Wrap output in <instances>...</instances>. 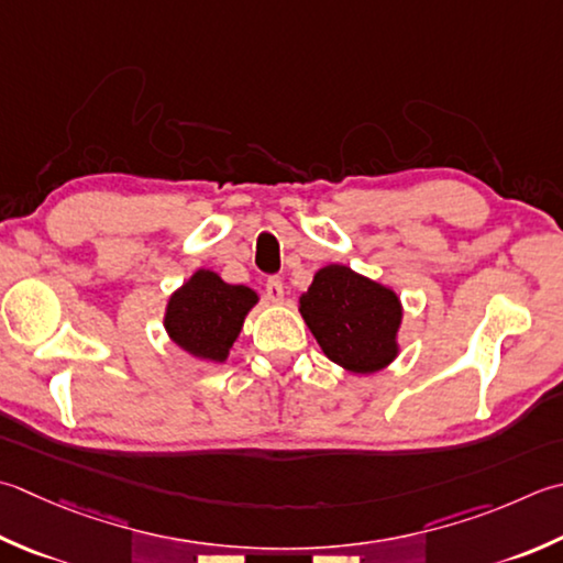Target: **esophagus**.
Wrapping results in <instances>:
<instances>
[{"mask_svg":"<svg viewBox=\"0 0 563 563\" xmlns=\"http://www.w3.org/2000/svg\"><path fill=\"white\" fill-rule=\"evenodd\" d=\"M266 295H268V300H273V302H283V295H285L283 280L280 278H268L266 280Z\"/></svg>","mask_w":563,"mask_h":563,"instance_id":"esophagus-1","label":"esophagus"}]
</instances>
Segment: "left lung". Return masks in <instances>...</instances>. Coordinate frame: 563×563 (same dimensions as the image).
Instances as JSON below:
<instances>
[{
	"instance_id": "left-lung-1",
	"label": "left lung",
	"mask_w": 563,
	"mask_h": 563,
	"mask_svg": "<svg viewBox=\"0 0 563 563\" xmlns=\"http://www.w3.org/2000/svg\"><path fill=\"white\" fill-rule=\"evenodd\" d=\"M300 314L329 361L376 373L398 356L400 297L346 266H324L300 297Z\"/></svg>"
}]
</instances>
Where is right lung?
I'll list each match as a JSON object with an SVG mask.
<instances>
[{
	"label": "right lung",
	"instance_id": "add662e5",
	"mask_svg": "<svg viewBox=\"0 0 563 563\" xmlns=\"http://www.w3.org/2000/svg\"><path fill=\"white\" fill-rule=\"evenodd\" d=\"M258 295L246 285H229L200 268L175 290L165 307V332L195 358L224 363Z\"/></svg>",
	"mask_w": 563,
	"mask_h": 563
}]
</instances>
